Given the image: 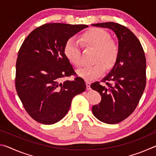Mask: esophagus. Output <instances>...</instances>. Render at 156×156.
I'll return each instance as SVG.
<instances>
[{"mask_svg": "<svg viewBox=\"0 0 156 156\" xmlns=\"http://www.w3.org/2000/svg\"><path fill=\"white\" fill-rule=\"evenodd\" d=\"M86 85H87V89H91V87H90L91 83H90V82L87 81L86 82Z\"/></svg>", "mask_w": 156, "mask_h": 156, "instance_id": "obj_1", "label": "esophagus"}]
</instances>
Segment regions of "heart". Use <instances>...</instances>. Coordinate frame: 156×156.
Segmentation results:
<instances>
[{"instance_id":"1","label":"heart","mask_w":156,"mask_h":156,"mask_svg":"<svg viewBox=\"0 0 156 156\" xmlns=\"http://www.w3.org/2000/svg\"><path fill=\"white\" fill-rule=\"evenodd\" d=\"M80 42L84 47L95 50L93 62L77 71V74L87 80H92L99 77L105 72V67H113L119 56V47L115 42L111 41V36L106 31L100 28H93L86 31L80 38ZM64 54L71 64L80 67V47L74 39H69L63 49Z\"/></svg>"}]
</instances>
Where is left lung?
<instances>
[{"label": "left lung", "mask_w": 156, "mask_h": 156, "mask_svg": "<svg viewBox=\"0 0 156 156\" xmlns=\"http://www.w3.org/2000/svg\"><path fill=\"white\" fill-rule=\"evenodd\" d=\"M91 25L110 29L118 41L119 56L102 80L105 84L95 82L91 84L101 96L99 105L92 107L94 116L113 125L130 115L141 98L146 85V58L138 38L125 26L113 22Z\"/></svg>", "instance_id": "obj_1"}]
</instances>
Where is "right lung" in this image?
I'll list each match as a JSON object with an SVG mask.
<instances>
[{"label": "right lung", "mask_w": 156, "mask_h": 156, "mask_svg": "<svg viewBox=\"0 0 156 156\" xmlns=\"http://www.w3.org/2000/svg\"><path fill=\"white\" fill-rule=\"evenodd\" d=\"M86 25L47 23L29 34L18 51L15 84L18 97L34 120L52 125L62 120L73 98L85 91L82 78L61 82L74 74L64 54L66 42Z\"/></svg>", "instance_id": "right-lung-1"}]
</instances>
